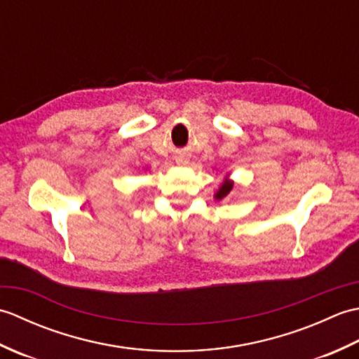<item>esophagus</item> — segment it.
Wrapping results in <instances>:
<instances>
[{
	"instance_id": "obj_1",
	"label": "esophagus",
	"mask_w": 359,
	"mask_h": 359,
	"mask_svg": "<svg viewBox=\"0 0 359 359\" xmlns=\"http://www.w3.org/2000/svg\"><path fill=\"white\" fill-rule=\"evenodd\" d=\"M177 162H179L180 165H185V163H188V157H184V156H182V157H179V158H177Z\"/></svg>"
}]
</instances>
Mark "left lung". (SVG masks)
<instances>
[{"label": "left lung", "mask_w": 359, "mask_h": 359, "mask_svg": "<svg viewBox=\"0 0 359 359\" xmlns=\"http://www.w3.org/2000/svg\"><path fill=\"white\" fill-rule=\"evenodd\" d=\"M231 188H233V182H228V180L224 182L222 187H220V189H219L217 194H216V199H224V197H226L228 194H230Z\"/></svg>", "instance_id": "1"}]
</instances>
